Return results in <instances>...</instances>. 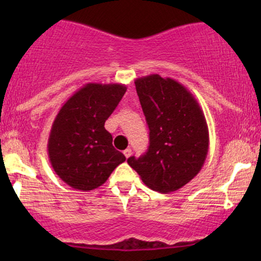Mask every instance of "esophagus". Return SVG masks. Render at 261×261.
Masks as SVG:
<instances>
[{
    "mask_svg": "<svg viewBox=\"0 0 261 261\" xmlns=\"http://www.w3.org/2000/svg\"><path fill=\"white\" fill-rule=\"evenodd\" d=\"M124 154H125V157H126V158L130 157V155L133 154V151H131V148H126V149H125Z\"/></svg>",
    "mask_w": 261,
    "mask_h": 261,
    "instance_id": "esophagus-1",
    "label": "esophagus"
}]
</instances>
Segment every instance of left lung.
<instances>
[{"instance_id":"obj_1","label":"left lung","mask_w":261,"mask_h":261,"mask_svg":"<svg viewBox=\"0 0 261 261\" xmlns=\"http://www.w3.org/2000/svg\"><path fill=\"white\" fill-rule=\"evenodd\" d=\"M149 128L147 152L128 166L158 193H172L201 170L208 152V127L193 94L178 81L160 74L135 80Z\"/></svg>"}]
</instances>
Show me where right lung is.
<instances>
[{
	"label": "right lung",
	"mask_w": 261,
	"mask_h": 261,
	"mask_svg": "<svg viewBox=\"0 0 261 261\" xmlns=\"http://www.w3.org/2000/svg\"><path fill=\"white\" fill-rule=\"evenodd\" d=\"M126 86L121 83H87L59 110L47 141L53 169L62 181L81 191L97 189L125 155L113 146L104 127Z\"/></svg>",
	"instance_id": "1"
}]
</instances>
